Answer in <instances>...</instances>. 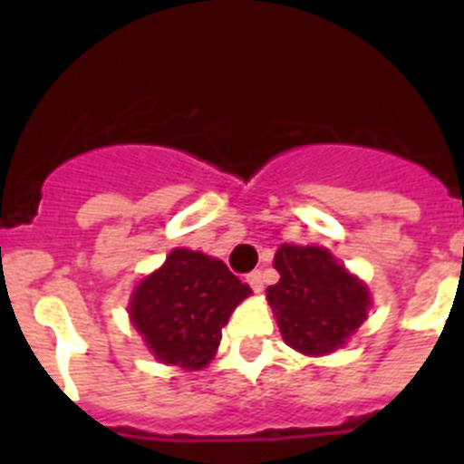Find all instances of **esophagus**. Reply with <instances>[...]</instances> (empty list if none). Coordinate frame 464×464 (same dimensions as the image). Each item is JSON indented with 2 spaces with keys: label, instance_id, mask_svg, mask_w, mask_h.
I'll use <instances>...</instances> for the list:
<instances>
[{
  "label": "esophagus",
  "instance_id": "esophagus-1",
  "mask_svg": "<svg viewBox=\"0 0 464 464\" xmlns=\"http://www.w3.org/2000/svg\"><path fill=\"white\" fill-rule=\"evenodd\" d=\"M246 281H248V285H251L256 293H262V288H265V281H262V272H251L248 276H246Z\"/></svg>",
  "mask_w": 464,
  "mask_h": 464
}]
</instances>
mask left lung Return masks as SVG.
Wrapping results in <instances>:
<instances>
[{"label":"left lung","mask_w":464,"mask_h":464,"mask_svg":"<svg viewBox=\"0 0 464 464\" xmlns=\"http://www.w3.org/2000/svg\"><path fill=\"white\" fill-rule=\"evenodd\" d=\"M274 267L281 278L267 299L283 342L299 353H334L367 318L370 290L327 248L281 244Z\"/></svg>","instance_id":"1"}]
</instances>
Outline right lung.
<instances>
[{"label":"right lung","mask_w":464,"mask_h":464,"mask_svg":"<svg viewBox=\"0 0 464 464\" xmlns=\"http://www.w3.org/2000/svg\"><path fill=\"white\" fill-rule=\"evenodd\" d=\"M248 295L225 262L174 248L134 288L127 311L155 360L195 372L211 362L229 315Z\"/></svg>","instance_id":"right-lung-1"}]
</instances>
